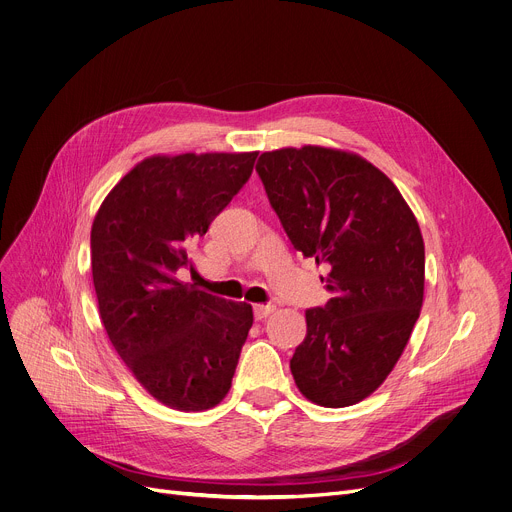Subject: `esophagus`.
<instances>
[{
	"label": "esophagus",
	"instance_id": "1",
	"mask_svg": "<svg viewBox=\"0 0 512 512\" xmlns=\"http://www.w3.org/2000/svg\"><path fill=\"white\" fill-rule=\"evenodd\" d=\"M253 313H255V319L261 321V319H265L267 315L274 313V304H255V306H253Z\"/></svg>",
	"mask_w": 512,
	"mask_h": 512
}]
</instances>
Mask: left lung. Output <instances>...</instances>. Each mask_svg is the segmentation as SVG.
Returning <instances> with one entry per match:
<instances>
[{
    "label": "left lung",
    "instance_id": "left-lung-1",
    "mask_svg": "<svg viewBox=\"0 0 512 512\" xmlns=\"http://www.w3.org/2000/svg\"><path fill=\"white\" fill-rule=\"evenodd\" d=\"M255 170L294 249L331 267V298L306 311L290 360L296 387L325 407L354 405L383 385L420 317L418 220L391 179L350 152L282 148Z\"/></svg>",
    "mask_w": 512,
    "mask_h": 512
}]
</instances>
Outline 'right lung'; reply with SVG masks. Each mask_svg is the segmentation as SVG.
Listing matches in <instances>:
<instances>
[{"mask_svg": "<svg viewBox=\"0 0 512 512\" xmlns=\"http://www.w3.org/2000/svg\"><path fill=\"white\" fill-rule=\"evenodd\" d=\"M257 152L152 156L113 187L90 232L102 325L133 377L181 412L218 405L253 325L247 302L183 284L189 247L253 173Z\"/></svg>", "mask_w": 512, "mask_h": 512, "instance_id": "add662e5", "label": "right lung"}]
</instances>
